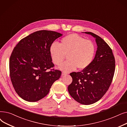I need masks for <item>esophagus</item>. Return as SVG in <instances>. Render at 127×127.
Returning <instances> with one entry per match:
<instances>
[{
	"mask_svg": "<svg viewBox=\"0 0 127 127\" xmlns=\"http://www.w3.org/2000/svg\"><path fill=\"white\" fill-rule=\"evenodd\" d=\"M67 73H66V72H65V71H63V72L62 73V76H64V75H67Z\"/></svg>",
	"mask_w": 127,
	"mask_h": 127,
	"instance_id": "obj_1",
	"label": "esophagus"
}]
</instances>
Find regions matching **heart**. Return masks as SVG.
Wrapping results in <instances>:
<instances>
[{"mask_svg":"<svg viewBox=\"0 0 127 127\" xmlns=\"http://www.w3.org/2000/svg\"><path fill=\"white\" fill-rule=\"evenodd\" d=\"M49 52L52 62L56 65L62 64L66 56L68 60L60 67L64 71L80 70L88 68L92 63L95 53L94 43L76 34H71L62 38L59 45L52 43Z\"/></svg>","mask_w":127,"mask_h":127,"instance_id":"1","label":"heart"}]
</instances>
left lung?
Masks as SVG:
<instances>
[{
	"mask_svg": "<svg viewBox=\"0 0 127 127\" xmlns=\"http://www.w3.org/2000/svg\"><path fill=\"white\" fill-rule=\"evenodd\" d=\"M85 33L95 38V56L88 68L70 73L73 81L68 91L77 102L90 105L100 100L108 90L114 75L115 60L112 49L102 38L91 32Z\"/></svg>",
	"mask_w": 127,
	"mask_h": 127,
	"instance_id": "8db88e82",
	"label": "left lung"
}]
</instances>
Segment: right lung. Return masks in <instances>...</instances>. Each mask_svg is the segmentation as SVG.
<instances>
[{
    "label": "right lung",
    "mask_w": 127,
    "mask_h": 127,
    "mask_svg": "<svg viewBox=\"0 0 127 127\" xmlns=\"http://www.w3.org/2000/svg\"><path fill=\"white\" fill-rule=\"evenodd\" d=\"M62 35L51 31H37L22 39L14 48L9 60L10 77L15 92L23 100H41L60 78L62 72L53 68L49 48Z\"/></svg>",
    "instance_id": "right-lung-1"
}]
</instances>
